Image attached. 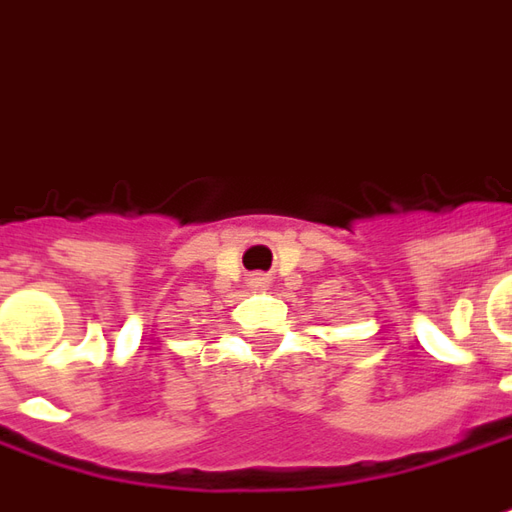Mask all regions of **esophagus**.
Here are the masks:
<instances>
[{
	"mask_svg": "<svg viewBox=\"0 0 512 512\" xmlns=\"http://www.w3.org/2000/svg\"><path fill=\"white\" fill-rule=\"evenodd\" d=\"M252 283H255V286H266V283H269V277H266V274H255V277H252Z\"/></svg>",
	"mask_w": 512,
	"mask_h": 512,
	"instance_id": "esophagus-1",
	"label": "esophagus"
}]
</instances>
